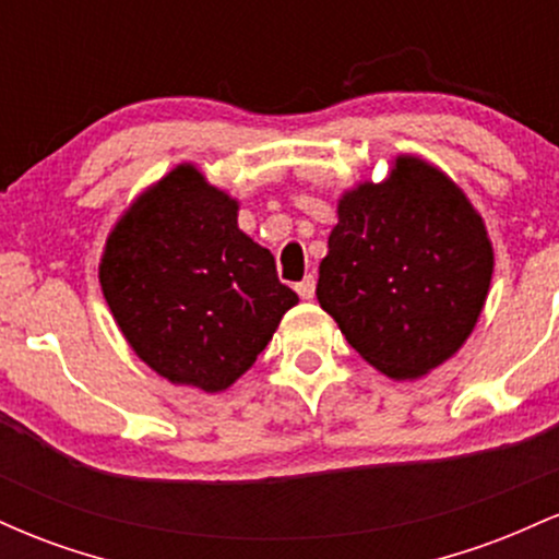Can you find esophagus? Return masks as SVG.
I'll return each mask as SVG.
<instances>
[{"label":"esophagus","mask_w":559,"mask_h":559,"mask_svg":"<svg viewBox=\"0 0 559 559\" xmlns=\"http://www.w3.org/2000/svg\"><path fill=\"white\" fill-rule=\"evenodd\" d=\"M316 284H318L316 275H305V278L297 284V294L301 299H312L316 297Z\"/></svg>","instance_id":"esophagus-1"}]
</instances>
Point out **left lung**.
<instances>
[{
    "mask_svg": "<svg viewBox=\"0 0 559 559\" xmlns=\"http://www.w3.org/2000/svg\"><path fill=\"white\" fill-rule=\"evenodd\" d=\"M493 252L484 221L441 170L400 157L383 183L338 202L318 301L391 378H418L463 346L484 310Z\"/></svg>",
    "mask_w": 559,
    "mask_h": 559,
    "instance_id": "left-lung-1",
    "label": "left lung"
}]
</instances>
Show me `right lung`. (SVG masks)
<instances>
[{
    "instance_id": "right-lung-1",
    "label": "right lung",
    "mask_w": 559,
    "mask_h": 559,
    "mask_svg": "<svg viewBox=\"0 0 559 559\" xmlns=\"http://www.w3.org/2000/svg\"><path fill=\"white\" fill-rule=\"evenodd\" d=\"M239 204L178 165L107 239L99 284L133 352L173 383L223 391L299 301L236 226Z\"/></svg>"
}]
</instances>
